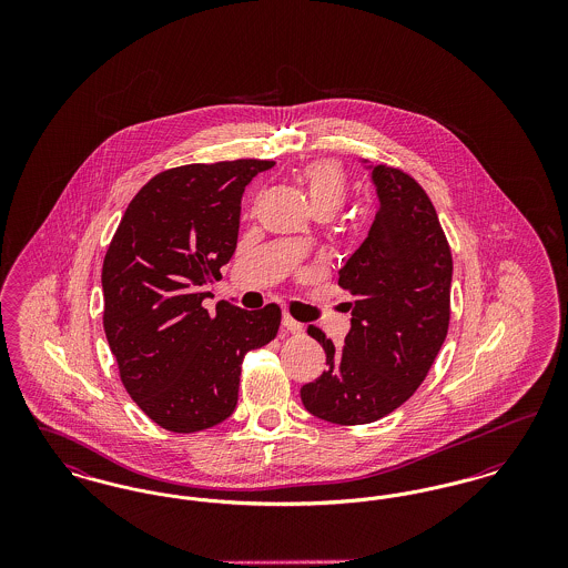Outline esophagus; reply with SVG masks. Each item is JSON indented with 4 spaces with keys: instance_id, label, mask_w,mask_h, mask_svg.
Segmentation results:
<instances>
[{
    "instance_id": "esophagus-1",
    "label": "esophagus",
    "mask_w": 568,
    "mask_h": 568,
    "mask_svg": "<svg viewBox=\"0 0 568 568\" xmlns=\"http://www.w3.org/2000/svg\"><path fill=\"white\" fill-rule=\"evenodd\" d=\"M283 327L287 329V332H292V334H302V324L300 322H296L294 317H290V315H283Z\"/></svg>"
}]
</instances>
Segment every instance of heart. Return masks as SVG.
<instances>
[{
  "label": "heart",
  "mask_w": 568,
  "mask_h": 568,
  "mask_svg": "<svg viewBox=\"0 0 568 568\" xmlns=\"http://www.w3.org/2000/svg\"><path fill=\"white\" fill-rule=\"evenodd\" d=\"M297 176L306 185L315 211L327 209L336 213L343 206L349 179L341 163L334 160H315V162L304 163Z\"/></svg>",
  "instance_id": "1"
}]
</instances>
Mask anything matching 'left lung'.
I'll use <instances>...</instances> for the list:
<instances>
[{
	"label": "left lung",
	"mask_w": 568,
	"mask_h": 568,
	"mask_svg": "<svg viewBox=\"0 0 568 568\" xmlns=\"http://www.w3.org/2000/svg\"><path fill=\"white\" fill-rule=\"evenodd\" d=\"M378 211L368 239L338 271L353 302L345 347L315 325L324 375L302 385L315 417L359 426L389 415L415 394L433 368L452 317L454 260L433 202L400 168H373Z\"/></svg>",
	"instance_id": "left-lung-1"
}]
</instances>
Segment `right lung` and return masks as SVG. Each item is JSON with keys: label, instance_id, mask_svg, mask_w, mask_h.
Instances as JSON below:
<instances>
[{"label": "right lung", "instance_id": "1", "mask_svg": "<svg viewBox=\"0 0 568 568\" xmlns=\"http://www.w3.org/2000/svg\"><path fill=\"white\" fill-rule=\"evenodd\" d=\"M271 160L187 163L155 174L130 202L102 266L104 332L135 405L170 433L227 419L244 355L274 341L281 308L216 304L204 285L236 251L241 200Z\"/></svg>", "mask_w": 568, "mask_h": 568}]
</instances>
